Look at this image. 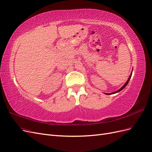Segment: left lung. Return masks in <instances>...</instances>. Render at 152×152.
<instances>
[{"label": "left lung", "mask_w": 152, "mask_h": 152, "mask_svg": "<svg viewBox=\"0 0 152 152\" xmlns=\"http://www.w3.org/2000/svg\"><path fill=\"white\" fill-rule=\"evenodd\" d=\"M132 72H131V75H130V76L129 77V78H128V80H127V81H126V83H125L122 87H121L119 90H118L117 91H116V92H112V93H110V94H107V93H105V94H107V95H111V94H116V93H118V92H120L121 90H122L125 86H126L127 85V84H128V83H129V81H130V80H131V76H132Z\"/></svg>", "instance_id": "8db88e82"}]
</instances>
